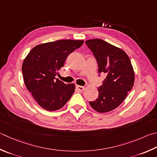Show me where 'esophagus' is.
<instances>
[{
  "label": "esophagus",
  "mask_w": 157,
  "mask_h": 157,
  "mask_svg": "<svg viewBox=\"0 0 157 157\" xmlns=\"http://www.w3.org/2000/svg\"><path fill=\"white\" fill-rule=\"evenodd\" d=\"M76 88L78 89V90L79 91H83L84 90V86H78V85H77L76 86Z\"/></svg>",
  "instance_id": "1"
}]
</instances>
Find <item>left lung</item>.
Returning a JSON list of instances; mask_svg holds the SVG:
<instances>
[{
	"label": "left lung",
	"mask_w": 157,
	"mask_h": 157,
	"mask_svg": "<svg viewBox=\"0 0 157 157\" xmlns=\"http://www.w3.org/2000/svg\"><path fill=\"white\" fill-rule=\"evenodd\" d=\"M85 43L98 62L99 73L106 75L98 88V98L89 104L97 112H109L118 107L132 89L135 82L132 66L125 51L103 40H88Z\"/></svg>",
	"instance_id": "1"
}]
</instances>
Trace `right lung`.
Instances as JSON below:
<instances>
[{
	"mask_svg": "<svg viewBox=\"0 0 157 157\" xmlns=\"http://www.w3.org/2000/svg\"><path fill=\"white\" fill-rule=\"evenodd\" d=\"M83 43L73 40L47 42L33 47L25 58L22 66L25 86L44 109H60L75 92V84H64L56 76L68 56Z\"/></svg>",
	"mask_w": 157,
	"mask_h": 157,
	"instance_id": "right-lung-1",
	"label": "right lung"
}]
</instances>
